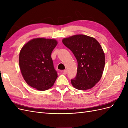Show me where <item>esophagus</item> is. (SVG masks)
<instances>
[{
  "mask_svg": "<svg viewBox=\"0 0 128 128\" xmlns=\"http://www.w3.org/2000/svg\"><path fill=\"white\" fill-rule=\"evenodd\" d=\"M63 73H64V75L67 74V69H65V70H64V72H63Z\"/></svg>",
  "mask_w": 128,
  "mask_h": 128,
  "instance_id": "esophagus-1",
  "label": "esophagus"
}]
</instances>
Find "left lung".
<instances>
[{"label": "left lung", "mask_w": 128, "mask_h": 128, "mask_svg": "<svg viewBox=\"0 0 128 128\" xmlns=\"http://www.w3.org/2000/svg\"><path fill=\"white\" fill-rule=\"evenodd\" d=\"M62 42L78 63L76 76L71 80L72 86L80 90L91 88L101 79L105 64L101 45L94 38L84 34L64 38Z\"/></svg>", "instance_id": "8db88e82"}]
</instances>
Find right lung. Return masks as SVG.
<instances>
[{
  "instance_id": "1",
  "label": "right lung",
  "mask_w": 128,
  "mask_h": 128,
  "mask_svg": "<svg viewBox=\"0 0 128 128\" xmlns=\"http://www.w3.org/2000/svg\"><path fill=\"white\" fill-rule=\"evenodd\" d=\"M58 44L54 39L36 38L27 42L19 54V66L23 77L29 86L40 91L51 88L58 74L51 53Z\"/></svg>"
}]
</instances>
